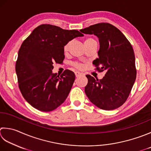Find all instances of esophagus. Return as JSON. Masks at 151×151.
<instances>
[{"instance_id": "obj_1", "label": "esophagus", "mask_w": 151, "mask_h": 151, "mask_svg": "<svg viewBox=\"0 0 151 151\" xmlns=\"http://www.w3.org/2000/svg\"><path fill=\"white\" fill-rule=\"evenodd\" d=\"M75 74L76 77H78V76H82V73H79V72H77V71H76V72L75 73Z\"/></svg>"}]
</instances>
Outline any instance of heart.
<instances>
[{"label": "heart", "mask_w": 151, "mask_h": 151, "mask_svg": "<svg viewBox=\"0 0 151 151\" xmlns=\"http://www.w3.org/2000/svg\"><path fill=\"white\" fill-rule=\"evenodd\" d=\"M93 40H93V39H92V38H87V39L85 40L84 43L89 42H91V41H93ZM69 44H70V42H69V43H68V44H67L65 46V47H64V50H65V51H67V50H68V48H69ZM75 66L76 67L78 68V69H81V68H82V65H81V64H79V63H75Z\"/></svg>", "instance_id": "b5f03b06"}]
</instances>
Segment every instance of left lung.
Returning <instances> with one entry per match:
<instances>
[{
    "instance_id": "8db88e82",
    "label": "left lung",
    "mask_w": 151,
    "mask_h": 151,
    "mask_svg": "<svg viewBox=\"0 0 151 151\" xmlns=\"http://www.w3.org/2000/svg\"><path fill=\"white\" fill-rule=\"evenodd\" d=\"M80 31L99 38L98 58L93 64L99 71H106L100 80L86 76L88 80L86 94L99 109L111 111L120 107L128 99L136 78L135 54L131 44L119 29L107 23H97Z\"/></svg>"
}]
</instances>
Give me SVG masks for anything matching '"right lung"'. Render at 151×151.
I'll return each mask as SVG.
<instances>
[{
	"label": "right lung",
	"mask_w": 151,
	"mask_h": 151,
	"mask_svg": "<svg viewBox=\"0 0 151 151\" xmlns=\"http://www.w3.org/2000/svg\"><path fill=\"white\" fill-rule=\"evenodd\" d=\"M82 36L77 30L43 24L23 41L18 52L16 72L21 92L32 107L49 112L65 101L75 75L67 69L60 76L52 73L53 65L63 62L64 46L69 41Z\"/></svg>",
	"instance_id": "add662e5"
}]
</instances>
